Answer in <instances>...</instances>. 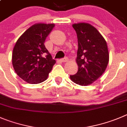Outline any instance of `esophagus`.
I'll list each match as a JSON object with an SVG mask.
<instances>
[{
  "mask_svg": "<svg viewBox=\"0 0 127 127\" xmlns=\"http://www.w3.org/2000/svg\"><path fill=\"white\" fill-rule=\"evenodd\" d=\"M60 61H61V62H63V63L66 62V61H67V58H62V59H61V60H60Z\"/></svg>",
  "mask_w": 127,
  "mask_h": 127,
  "instance_id": "obj_1",
  "label": "esophagus"
}]
</instances>
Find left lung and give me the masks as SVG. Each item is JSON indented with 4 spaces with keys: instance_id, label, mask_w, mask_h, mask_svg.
Listing matches in <instances>:
<instances>
[{
    "instance_id": "obj_1",
    "label": "left lung",
    "mask_w": 127,
    "mask_h": 127,
    "mask_svg": "<svg viewBox=\"0 0 127 127\" xmlns=\"http://www.w3.org/2000/svg\"><path fill=\"white\" fill-rule=\"evenodd\" d=\"M78 37L76 61L78 71L70 79L81 86H88L105 71L109 61L107 44L101 34L88 23L73 24Z\"/></svg>"
}]
</instances>
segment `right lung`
I'll return each instance as SVG.
<instances>
[{
    "label": "right lung",
    "mask_w": 127,
    "mask_h": 127,
    "mask_svg": "<svg viewBox=\"0 0 127 127\" xmlns=\"http://www.w3.org/2000/svg\"><path fill=\"white\" fill-rule=\"evenodd\" d=\"M54 26L35 24L21 35L14 46L13 67L17 75L28 83L45 81L56 63L44 44Z\"/></svg>",
    "instance_id": "add662e5"
}]
</instances>
